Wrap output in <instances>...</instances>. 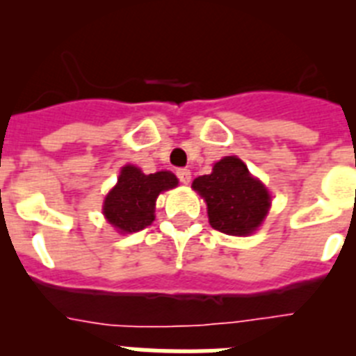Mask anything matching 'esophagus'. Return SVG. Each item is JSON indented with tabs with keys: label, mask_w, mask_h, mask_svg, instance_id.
<instances>
[{
	"label": "esophagus",
	"mask_w": 356,
	"mask_h": 356,
	"mask_svg": "<svg viewBox=\"0 0 356 356\" xmlns=\"http://www.w3.org/2000/svg\"><path fill=\"white\" fill-rule=\"evenodd\" d=\"M176 175H178V178H180L181 184L187 185L188 181H191V171H188V169H178V171H176Z\"/></svg>",
	"instance_id": "esophagus-1"
}]
</instances>
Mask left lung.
<instances>
[{
    "instance_id": "8db88e82",
    "label": "left lung",
    "mask_w": 356,
    "mask_h": 356,
    "mask_svg": "<svg viewBox=\"0 0 356 356\" xmlns=\"http://www.w3.org/2000/svg\"><path fill=\"white\" fill-rule=\"evenodd\" d=\"M193 188L207 201L212 228L226 235L253 234L271 207L266 185L251 176L246 163L237 156H225L213 163L212 172L197 176Z\"/></svg>"
}]
</instances>
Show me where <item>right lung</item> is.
<instances>
[{
	"label": "right lung",
	"instance_id": "1",
	"mask_svg": "<svg viewBox=\"0 0 356 356\" xmlns=\"http://www.w3.org/2000/svg\"><path fill=\"white\" fill-rule=\"evenodd\" d=\"M178 178L171 171L144 175L135 165H124L115 187L106 194L103 213L119 234H134L155 221V201L160 193L175 188Z\"/></svg>",
	"mask_w": 356,
	"mask_h": 356
}]
</instances>
